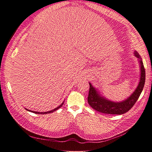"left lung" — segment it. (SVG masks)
Masks as SVG:
<instances>
[{
	"mask_svg": "<svg viewBox=\"0 0 152 152\" xmlns=\"http://www.w3.org/2000/svg\"><path fill=\"white\" fill-rule=\"evenodd\" d=\"M134 55L138 59L140 65V79L138 86L133 93L126 99L121 102H114L107 99L102 95L98 89L93 87L89 82V91L88 95V103L94 109L102 113L111 115H122L128 112L138 100L143 90L145 83L146 73L142 58L137 51Z\"/></svg>",
	"mask_w": 152,
	"mask_h": 152,
	"instance_id": "obj_1",
	"label": "left lung"
}]
</instances>
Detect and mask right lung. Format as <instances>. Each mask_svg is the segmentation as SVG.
Segmentation results:
<instances>
[{
	"label": "right lung",
	"instance_id": "1",
	"mask_svg": "<svg viewBox=\"0 0 152 152\" xmlns=\"http://www.w3.org/2000/svg\"><path fill=\"white\" fill-rule=\"evenodd\" d=\"M65 101V100H64ZM64 101H63L62 103L60 104L58 107H57L56 108H55V109H52V110H51V111H47V112H37V111H31V110H30V109H26V108H24L26 109V110H27V111H30V112H32V113H36V114H48V113H53V112H54L55 111H56L57 110V109H59L60 107H61L62 105H63V104H64Z\"/></svg>",
	"mask_w": 152,
	"mask_h": 152
}]
</instances>
